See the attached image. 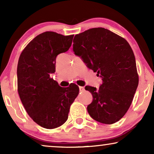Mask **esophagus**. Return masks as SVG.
I'll return each instance as SVG.
<instances>
[{
  "label": "esophagus",
  "mask_w": 154,
  "mask_h": 154,
  "mask_svg": "<svg viewBox=\"0 0 154 154\" xmlns=\"http://www.w3.org/2000/svg\"><path fill=\"white\" fill-rule=\"evenodd\" d=\"M79 90H80V91H81V92H83V91H84V90H85V88L83 87V86H80Z\"/></svg>",
  "instance_id": "obj_1"
}]
</instances>
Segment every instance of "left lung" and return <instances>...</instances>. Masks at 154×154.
<instances>
[{"instance_id": "left-lung-1", "label": "left lung", "mask_w": 154, "mask_h": 154, "mask_svg": "<svg viewBox=\"0 0 154 154\" xmlns=\"http://www.w3.org/2000/svg\"><path fill=\"white\" fill-rule=\"evenodd\" d=\"M73 50L88 68L102 79L100 88L85 86L93 97L87 107L90 116L104 124H113L124 116L139 83L135 57L124 38L98 27L76 34Z\"/></svg>"}]
</instances>
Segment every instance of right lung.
I'll list each match as a JSON object with an SVG mask.
<instances>
[{
    "label": "right lung",
    "instance_id": "1",
    "mask_svg": "<svg viewBox=\"0 0 154 154\" xmlns=\"http://www.w3.org/2000/svg\"><path fill=\"white\" fill-rule=\"evenodd\" d=\"M73 35L42 33L25 47L19 58L20 100L33 121L46 129L58 128L66 121L71 105L79 93L75 83L60 87L50 75L55 72L57 56L69 49Z\"/></svg>",
    "mask_w": 154,
    "mask_h": 154
}]
</instances>
